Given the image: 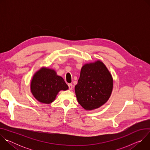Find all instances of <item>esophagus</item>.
<instances>
[{
  "mask_svg": "<svg viewBox=\"0 0 150 150\" xmlns=\"http://www.w3.org/2000/svg\"><path fill=\"white\" fill-rule=\"evenodd\" d=\"M68 87H69V89L70 90H71L72 89V88H73L72 84V83H68Z\"/></svg>",
  "mask_w": 150,
  "mask_h": 150,
  "instance_id": "1",
  "label": "esophagus"
}]
</instances>
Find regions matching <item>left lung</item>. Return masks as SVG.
Returning <instances> with one entry per match:
<instances>
[{"label": "left lung", "instance_id": "1", "mask_svg": "<svg viewBox=\"0 0 150 150\" xmlns=\"http://www.w3.org/2000/svg\"><path fill=\"white\" fill-rule=\"evenodd\" d=\"M112 89V76L100 60L82 67L75 87L79 104L88 110L97 109L105 104L110 97Z\"/></svg>", "mask_w": 150, "mask_h": 150}]
</instances>
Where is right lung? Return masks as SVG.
I'll return each mask as SVG.
<instances>
[{
  "mask_svg": "<svg viewBox=\"0 0 150 150\" xmlns=\"http://www.w3.org/2000/svg\"><path fill=\"white\" fill-rule=\"evenodd\" d=\"M68 89L62 77L48 68H41L34 75L31 82V90L34 97L40 102L50 104L60 90Z\"/></svg>",
  "mask_w": 150,
  "mask_h": 150,
  "instance_id": "right-lung-1",
  "label": "right lung"
}]
</instances>
